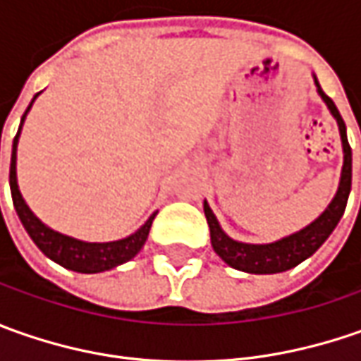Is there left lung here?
I'll return each mask as SVG.
<instances>
[{"instance_id":"left-lung-1","label":"left lung","mask_w":361,"mask_h":361,"mask_svg":"<svg viewBox=\"0 0 361 361\" xmlns=\"http://www.w3.org/2000/svg\"><path fill=\"white\" fill-rule=\"evenodd\" d=\"M313 82L317 94L322 96V100L326 102L327 110L331 112V116L338 122L341 138V148H343V166H341L340 185L334 195L331 202L326 207V211L312 221L310 225H305L303 229L295 231L287 237H281L273 243H243L231 239L229 235L223 231L219 225L215 213L211 211L209 202H202L204 216L211 229V245L215 249V253L229 267L233 269L245 271V273H255V275H269V273H281V271L293 269L301 261H305L307 257H312L331 235V231L338 227L341 215L345 211L348 197L352 190V148L348 142V134H345V122L340 116V110L336 108L334 100L326 96V92L322 90L317 78L313 74Z\"/></svg>"}]
</instances>
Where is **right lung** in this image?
Returning <instances> with one entry per match:
<instances>
[{
    "instance_id": "add662e5",
    "label": "right lung",
    "mask_w": 361,
    "mask_h": 361,
    "mask_svg": "<svg viewBox=\"0 0 361 361\" xmlns=\"http://www.w3.org/2000/svg\"><path fill=\"white\" fill-rule=\"evenodd\" d=\"M42 92H37L34 100L30 102L25 114L21 116L20 130L13 138V146H11V164H9V188H11V199H13V207L16 213L20 216L23 229L27 231V235L32 237V241L37 245V249L49 257L51 261H56L58 265H62L66 269L78 271V273H102V271H110L118 267L122 263L130 261L132 257L138 255V251L145 247L146 239H148V231L154 221V215L146 219V223L138 231H134L132 235L118 239V241H106V243H90L74 239L70 235H63L60 231H54L48 227L46 223H42L34 211L27 207V202L23 201L20 192V185H18V142H20L21 126L25 122L27 112L32 110V104L35 98Z\"/></svg>"
}]
</instances>
